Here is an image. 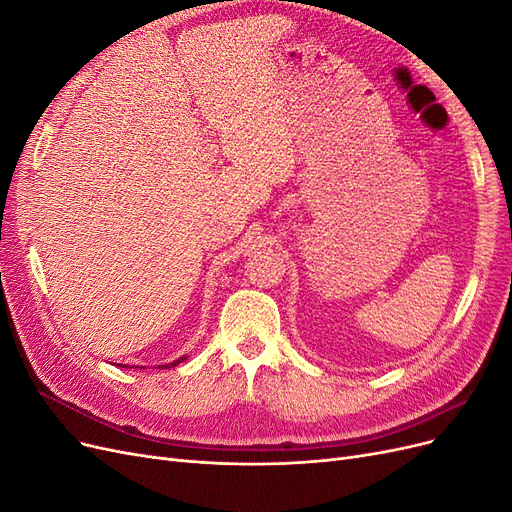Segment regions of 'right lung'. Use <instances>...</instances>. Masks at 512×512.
<instances>
[{
  "label": "right lung",
  "mask_w": 512,
  "mask_h": 512,
  "mask_svg": "<svg viewBox=\"0 0 512 512\" xmlns=\"http://www.w3.org/2000/svg\"><path fill=\"white\" fill-rule=\"evenodd\" d=\"M183 359H185V356H181V359H179V361H175V363H168V365H160V367H162V369H168V367H175V365H179V363H181ZM141 369H143V367H141Z\"/></svg>",
  "instance_id": "right-lung-1"
}]
</instances>
